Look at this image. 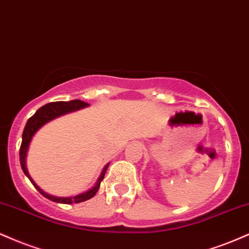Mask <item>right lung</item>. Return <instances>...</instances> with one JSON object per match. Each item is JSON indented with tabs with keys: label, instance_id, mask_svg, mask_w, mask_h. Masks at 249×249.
I'll return each mask as SVG.
<instances>
[{
	"label": "right lung",
	"instance_id": "right-lung-1",
	"mask_svg": "<svg viewBox=\"0 0 249 249\" xmlns=\"http://www.w3.org/2000/svg\"><path fill=\"white\" fill-rule=\"evenodd\" d=\"M87 106H89V104H86V102H84L81 100L50 102V104H46V105H44L43 107H40L39 109H38L37 112L28 120L24 130H23L22 144H20V149H19V162H20V166H22V170L25 174V176L30 179L32 185H34L35 188L39 191L40 195H43L44 197L48 198V199H50V200L55 201V203H60V204L81 203V201H85L87 199H90L92 197H94L96 192H98L99 188H100V183H101V180L104 179L105 174H106L109 163H108V164L104 168L100 177H99V179L96 180L95 185L93 186L90 190H89V191L84 192V194H80L78 196H74V197H55V196L49 195V194H46V192H44L43 190L40 189L36 183H35V180L32 179L30 175H29L28 169H26V163H25L26 151H28L29 144H30L32 137H34L35 134H36V131L39 129L42 125L48 124V122L51 121V120L58 118V116H61V115H64V114H67L70 112H74V110L81 109V108H85Z\"/></svg>",
	"mask_w": 249,
	"mask_h": 249
}]
</instances>
